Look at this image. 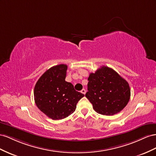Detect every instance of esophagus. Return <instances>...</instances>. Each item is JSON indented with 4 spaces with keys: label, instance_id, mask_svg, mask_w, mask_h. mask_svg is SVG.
I'll return each instance as SVG.
<instances>
[{
    "label": "esophagus",
    "instance_id": "esophagus-1",
    "mask_svg": "<svg viewBox=\"0 0 156 156\" xmlns=\"http://www.w3.org/2000/svg\"><path fill=\"white\" fill-rule=\"evenodd\" d=\"M81 93H83V94H86V91L85 89H83V90H82V91H81Z\"/></svg>",
    "mask_w": 156,
    "mask_h": 156
}]
</instances>
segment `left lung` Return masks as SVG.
<instances>
[{
	"label": "left lung",
	"mask_w": 156,
	"mask_h": 156,
	"mask_svg": "<svg viewBox=\"0 0 156 156\" xmlns=\"http://www.w3.org/2000/svg\"><path fill=\"white\" fill-rule=\"evenodd\" d=\"M86 97L95 112L112 115L122 111L130 99L128 82L108 66H101L88 78Z\"/></svg>",
	"instance_id": "8db88e82"
}]
</instances>
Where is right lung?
Masks as SVG:
<instances>
[{
	"label": "right lung",
	"mask_w": 156,
	"mask_h": 156,
	"mask_svg": "<svg viewBox=\"0 0 156 156\" xmlns=\"http://www.w3.org/2000/svg\"><path fill=\"white\" fill-rule=\"evenodd\" d=\"M67 65L61 64L47 70L38 79L34 90L37 107L52 119H61L73 114L84 96L65 81Z\"/></svg>",
	"instance_id": "obj_1"
}]
</instances>
